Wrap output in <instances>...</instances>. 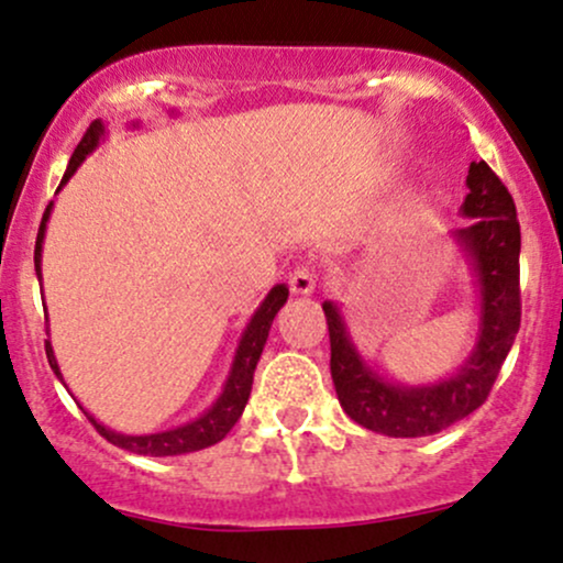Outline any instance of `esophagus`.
Instances as JSON below:
<instances>
[{
	"label": "esophagus",
	"mask_w": 563,
	"mask_h": 563,
	"mask_svg": "<svg viewBox=\"0 0 563 563\" xmlns=\"http://www.w3.org/2000/svg\"><path fill=\"white\" fill-rule=\"evenodd\" d=\"M289 289H292L295 295H313L316 289V274L308 265H300V268H295L292 274H289Z\"/></svg>",
	"instance_id": "esophagus-1"
}]
</instances>
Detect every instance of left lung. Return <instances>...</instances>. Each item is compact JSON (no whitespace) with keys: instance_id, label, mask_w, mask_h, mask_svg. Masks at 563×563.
<instances>
[{"instance_id":"1","label":"left lung","mask_w":563,"mask_h":563,"mask_svg":"<svg viewBox=\"0 0 563 563\" xmlns=\"http://www.w3.org/2000/svg\"><path fill=\"white\" fill-rule=\"evenodd\" d=\"M465 186L468 194L460 214L468 223L454 229L450 239L471 268L478 327L473 349L457 369L433 383L394 380L358 351L343 308L334 300L321 302L330 327V369L338 401L366 431L418 439L468 418L486 401L505 356L514 349L521 324V229L514 197L486 162L471 164Z\"/></svg>"}]
</instances>
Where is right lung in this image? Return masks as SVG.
<instances>
[{"label":"right lung","instance_id":"add662e5","mask_svg":"<svg viewBox=\"0 0 563 563\" xmlns=\"http://www.w3.org/2000/svg\"><path fill=\"white\" fill-rule=\"evenodd\" d=\"M103 141H106V124L98 119V122H92L90 130L85 132V137H81L77 148H74V156H71V162H68L66 173H63L58 191L66 186L68 180H71V175L77 173L79 164L85 162L87 156H90ZM49 214H53V201H49L47 210H44L40 233H36L34 268H36V279L40 282H42V244H44V233H47ZM287 298H289L287 284H276V287H271V292L265 295L261 306L255 308V313L250 316L247 327L242 330V338H239L236 351H233L229 377H225L218 399H214L210 407L199 415V418L183 422V426L167 428V431H156V433L111 431L109 426H103L100 420H95L92 415L81 407L85 409L87 420H90L92 426L98 428V433L103 435L106 441H111L113 446H122V450L135 452V454H148V457H175V454L199 452V450H207V446L218 444V441L225 439V433L236 426V420L242 418L244 407H247L250 390H252V377H255V366H257V362H261V353L265 349V340H268L271 324H274L276 313H279V308L287 302ZM44 351H47V362H49V366H53L55 377L66 385L60 366H58V358H55L53 343H49V327H47V340H44Z\"/></svg>","mask_w":563,"mask_h":563}]
</instances>
